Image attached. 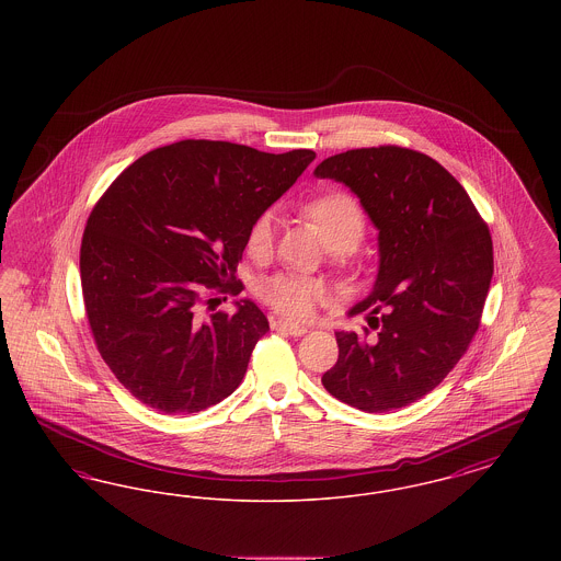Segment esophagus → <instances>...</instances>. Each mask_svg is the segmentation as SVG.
<instances>
[{"label": "esophagus", "mask_w": 561, "mask_h": 561, "mask_svg": "<svg viewBox=\"0 0 561 561\" xmlns=\"http://www.w3.org/2000/svg\"><path fill=\"white\" fill-rule=\"evenodd\" d=\"M271 328H273V330H279V332H286V334H290V336H302V334L307 332L305 325H298V323H293V321L284 320L273 321Z\"/></svg>", "instance_id": "1"}]
</instances>
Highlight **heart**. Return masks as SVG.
Segmentation results:
<instances>
[{
	"label": "heart",
	"mask_w": 561,
	"mask_h": 561,
	"mask_svg": "<svg viewBox=\"0 0 561 561\" xmlns=\"http://www.w3.org/2000/svg\"><path fill=\"white\" fill-rule=\"evenodd\" d=\"M302 214L316 222L321 240L334 252H353L364 240L366 213L359 202L345 191H330L309 199L302 204ZM273 214H259L248 231V250L252 254H265L273 241ZM261 298L284 318L307 320L316 305L328 298V286L316 277L279 273L263 282Z\"/></svg>",
	"instance_id": "b5f03b06"
}]
</instances>
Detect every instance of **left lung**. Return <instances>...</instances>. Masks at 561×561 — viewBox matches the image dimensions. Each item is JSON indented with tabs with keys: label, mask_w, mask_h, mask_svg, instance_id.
Listing matches in <instances>:
<instances>
[{
	"label": "left lung",
	"mask_w": 561,
	"mask_h": 561,
	"mask_svg": "<svg viewBox=\"0 0 561 561\" xmlns=\"http://www.w3.org/2000/svg\"><path fill=\"white\" fill-rule=\"evenodd\" d=\"M313 174L359 197L380 256L373 293L348 311H368L376 334L336 332L339 362L321 382L357 410H398L433 391L480 328L494 271L488 225L442 163L405 147L351 149Z\"/></svg>",
	"instance_id": "obj_1"
}]
</instances>
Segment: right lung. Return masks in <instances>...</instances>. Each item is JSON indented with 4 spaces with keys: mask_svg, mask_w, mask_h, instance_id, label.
I'll return each instance as SVG.
<instances>
[{
    "mask_svg": "<svg viewBox=\"0 0 561 561\" xmlns=\"http://www.w3.org/2000/svg\"><path fill=\"white\" fill-rule=\"evenodd\" d=\"M313 160L311 149L181 140L138 158L96 202L81 240L83 305L136 400L191 414L240 387L267 318L248 298L233 316L204 307L243 290L236 271L252 222Z\"/></svg>",
    "mask_w": 561,
    "mask_h": 561,
    "instance_id": "1",
    "label": "right lung"
}]
</instances>
